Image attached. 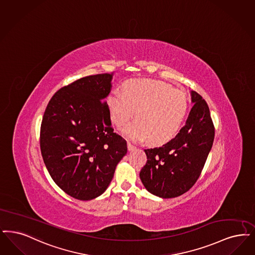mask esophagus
Returning <instances> with one entry per match:
<instances>
[{"label":"esophagus","instance_id":"34e87169","mask_svg":"<svg viewBox=\"0 0 255 255\" xmlns=\"http://www.w3.org/2000/svg\"><path fill=\"white\" fill-rule=\"evenodd\" d=\"M127 148L129 151H132L133 149H135V146L132 145V143L128 142L127 143Z\"/></svg>","mask_w":255,"mask_h":255}]
</instances>
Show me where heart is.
Listing matches in <instances>:
<instances>
[{
  "label": "heart",
  "instance_id": "b5f03b06",
  "mask_svg": "<svg viewBox=\"0 0 255 255\" xmlns=\"http://www.w3.org/2000/svg\"><path fill=\"white\" fill-rule=\"evenodd\" d=\"M125 93L113 92L107 104L111 120L119 128L128 123L136 110L137 120L126 125L123 133L154 145L169 141L176 133L187 112L183 92L157 81H132L124 86Z\"/></svg>",
  "mask_w": 255,
  "mask_h": 255
}]
</instances>
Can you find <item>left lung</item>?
<instances>
[{"mask_svg":"<svg viewBox=\"0 0 255 255\" xmlns=\"http://www.w3.org/2000/svg\"><path fill=\"white\" fill-rule=\"evenodd\" d=\"M194 105L186 124L169 142L145 149L147 162L139 173L145 188L162 198L188 192L203 170L214 139V125L203 98L192 91Z\"/></svg>","mask_w":255,"mask_h":255,"instance_id":"left-lung-1","label":"left lung"}]
</instances>
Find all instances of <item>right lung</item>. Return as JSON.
<instances>
[{
    "instance_id": "add662e5",
    "label": "right lung",
    "mask_w": 255,
    "mask_h": 255,
    "mask_svg": "<svg viewBox=\"0 0 255 255\" xmlns=\"http://www.w3.org/2000/svg\"><path fill=\"white\" fill-rule=\"evenodd\" d=\"M114 72L82 78L56 92L43 114L41 155L52 179L80 200L103 194L127 144L114 132L102 100L111 91Z\"/></svg>"
}]
</instances>
